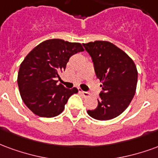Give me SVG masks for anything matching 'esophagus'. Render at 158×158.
<instances>
[{
    "instance_id": "34e87169",
    "label": "esophagus",
    "mask_w": 158,
    "mask_h": 158,
    "mask_svg": "<svg viewBox=\"0 0 158 158\" xmlns=\"http://www.w3.org/2000/svg\"><path fill=\"white\" fill-rule=\"evenodd\" d=\"M79 93L84 97V98H87V97L90 96V93H88V92H84V91H81V90H79Z\"/></svg>"
}]
</instances>
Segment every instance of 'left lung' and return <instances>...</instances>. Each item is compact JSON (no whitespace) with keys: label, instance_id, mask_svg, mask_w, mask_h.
<instances>
[{"label":"left lung","instance_id":"8db88e82","mask_svg":"<svg viewBox=\"0 0 158 158\" xmlns=\"http://www.w3.org/2000/svg\"><path fill=\"white\" fill-rule=\"evenodd\" d=\"M82 45L92 57L97 77L102 81L98 107L87 110V114L98 120L112 119L121 114L134 98L136 66L126 53L112 43L94 41Z\"/></svg>","mask_w":158,"mask_h":158}]
</instances>
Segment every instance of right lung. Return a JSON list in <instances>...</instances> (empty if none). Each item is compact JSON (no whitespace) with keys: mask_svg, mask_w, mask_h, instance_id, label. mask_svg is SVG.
Wrapping results in <instances>:
<instances>
[{"mask_svg":"<svg viewBox=\"0 0 158 158\" xmlns=\"http://www.w3.org/2000/svg\"><path fill=\"white\" fill-rule=\"evenodd\" d=\"M80 43L53 39L40 43L22 62L18 84L22 99L36 115L52 118L65 109L69 98L78 92L58 84L59 73L75 54L83 51Z\"/></svg>","mask_w":158,"mask_h":158,"instance_id":"right-lung-1","label":"right lung"}]
</instances>
